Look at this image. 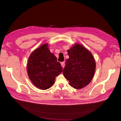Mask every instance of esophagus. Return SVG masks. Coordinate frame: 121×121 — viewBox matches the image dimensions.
<instances>
[{
  "mask_svg": "<svg viewBox=\"0 0 121 121\" xmlns=\"http://www.w3.org/2000/svg\"><path fill=\"white\" fill-rule=\"evenodd\" d=\"M61 67H63V68H64L65 66V63L64 61V62H61Z\"/></svg>",
  "mask_w": 121,
  "mask_h": 121,
  "instance_id": "1",
  "label": "esophagus"
}]
</instances>
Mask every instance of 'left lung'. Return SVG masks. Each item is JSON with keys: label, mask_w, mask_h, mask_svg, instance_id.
Returning <instances> with one entry per match:
<instances>
[{"label": "left lung", "mask_w": 121, "mask_h": 121, "mask_svg": "<svg viewBox=\"0 0 121 121\" xmlns=\"http://www.w3.org/2000/svg\"><path fill=\"white\" fill-rule=\"evenodd\" d=\"M69 58L63 70L65 77L72 87L79 89L85 87L92 80L96 64L89 51L79 44L68 50Z\"/></svg>", "instance_id": "obj_1"}]
</instances>
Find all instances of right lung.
<instances>
[{
  "label": "right lung",
  "instance_id": "right-lung-1",
  "mask_svg": "<svg viewBox=\"0 0 121 121\" xmlns=\"http://www.w3.org/2000/svg\"><path fill=\"white\" fill-rule=\"evenodd\" d=\"M27 69L32 83L42 90L52 87L56 77L63 71L56 56L49 50L48 44H44L31 54Z\"/></svg>",
  "mask_w": 121,
  "mask_h": 121
}]
</instances>
